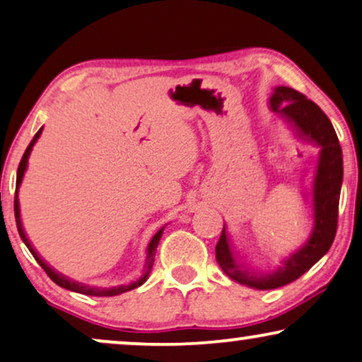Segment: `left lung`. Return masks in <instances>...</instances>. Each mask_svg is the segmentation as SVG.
Here are the masks:
<instances>
[{"mask_svg":"<svg viewBox=\"0 0 362 362\" xmlns=\"http://www.w3.org/2000/svg\"><path fill=\"white\" fill-rule=\"evenodd\" d=\"M269 107L291 125L303 141L320 147L313 180V230L301 248L283 259L273 273H255L238 258L223 225L215 247L216 262L226 276L255 290H274L305 274L327 253L338 228V206L343 185V151L327 115L298 90L278 86L269 98Z\"/></svg>","mask_w":362,"mask_h":362,"instance_id":"left-lung-1","label":"left lung"}]
</instances>
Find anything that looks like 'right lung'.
Instances as JSON below:
<instances>
[{
    "instance_id": "add662e5",
    "label": "right lung",
    "mask_w": 362,
    "mask_h": 362,
    "mask_svg": "<svg viewBox=\"0 0 362 362\" xmlns=\"http://www.w3.org/2000/svg\"><path fill=\"white\" fill-rule=\"evenodd\" d=\"M42 132V127L40 129V131L36 132V136L33 137V141L30 146H28L26 152H24V156L21 158V162H19V167H18V175H16V195H14V218H16V226H18V231H19V237H21V240L24 242V245H26L28 250H30L33 257H35V259L37 263L41 264V268L45 269V272L47 273V276H49L52 281L56 283L57 286L61 288H66V290L69 291H74V293H81V295H88V296H115V295H120V293H125V291H131L134 290V288L141 286L144 285V283L147 281L148 278V273H151L152 269V264H153V257H156V250H157V245L158 242H160L162 238V233H163V228L165 226H162L160 230L157 231L156 235H153L151 242H148L147 245V258H146V267H144V274L141 278L137 279V281H132L131 285H120V286H112V288H94V286H88L84 285V283H77V281H72L71 278L64 276V274L57 273L54 268H51L49 264H47L45 259H42L40 255H37V252L35 248H33V245L30 243V240H28L26 233H24V228H23V223H21V214H19V200H18V189L19 185H21L23 182V177H24V172H26L28 168V158H30V153L33 151V147H35V144L37 139H40Z\"/></svg>"
}]
</instances>
